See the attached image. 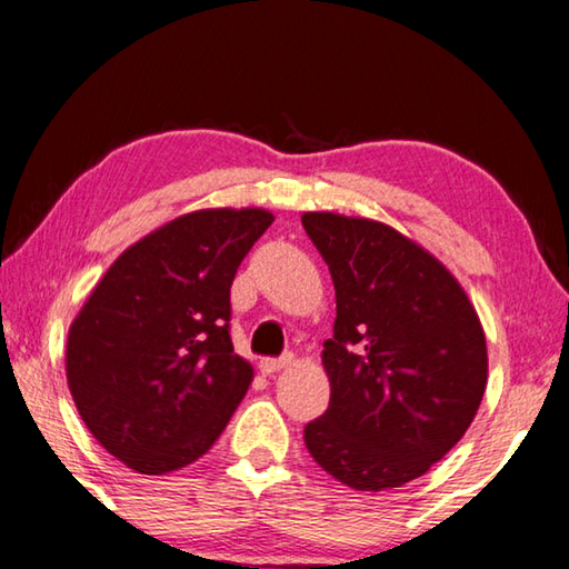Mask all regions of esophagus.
<instances>
[{"instance_id": "34e87169", "label": "esophagus", "mask_w": 569, "mask_h": 569, "mask_svg": "<svg viewBox=\"0 0 569 569\" xmlns=\"http://www.w3.org/2000/svg\"><path fill=\"white\" fill-rule=\"evenodd\" d=\"M291 361H293V353H283V356H278V359H263L261 361V371L271 377V373L286 369V366H291Z\"/></svg>"}]
</instances>
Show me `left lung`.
<instances>
[{
  "label": "left lung",
  "instance_id": "left-lung-1",
  "mask_svg": "<svg viewBox=\"0 0 569 569\" xmlns=\"http://www.w3.org/2000/svg\"><path fill=\"white\" fill-rule=\"evenodd\" d=\"M336 288L323 343L331 401L303 439L323 471L359 492L427 475L465 437L487 387V341L465 288L399 230L303 213Z\"/></svg>",
  "mask_w": 569,
  "mask_h": 569
}]
</instances>
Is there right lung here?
<instances>
[{
	"mask_svg": "<svg viewBox=\"0 0 569 569\" xmlns=\"http://www.w3.org/2000/svg\"><path fill=\"white\" fill-rule=\"evenodd\" d=\"M273 216L210 208L130 246L67 336V383L92 437L140 475L200 459L253 369L230 341V286Z\"/></svg>",
	"mask_w": 569,
	"mask_h": 569,
	"instance_id": "add662e5",
	"label": "right lung"
}]
</instances>
